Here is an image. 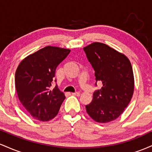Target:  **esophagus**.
I'll return each instance as SVG.
<instances>
[{
  "label": "esophagus",
  "mask_w": 152,
  "mask_h": 152,
  "mask_svg": "<svg viewBox=\"0 0 152 152\" xmlns=\"http://www.w3.org/2000/svg\"><path fill=\"white\" fill-rule=\"evenodd\" d=\"M80 94H80L79 92H75V93H72V95L76 96H79Z\"/></svg>",
  "instance_id": "34e87169"
}]
</instances>
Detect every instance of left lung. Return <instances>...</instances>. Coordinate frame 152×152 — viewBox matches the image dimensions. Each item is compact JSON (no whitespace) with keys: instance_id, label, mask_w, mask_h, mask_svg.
I'll use <instances>...</instances> for the list:
<instances>
[{"instance_id":"obj_1","label":"left lung","mask_w":152,"mask_h":152,"mask_svg":"<svg viewBox=\"0 0 152 152\" xmlns=\"http://www.w3.org/2000/svg\"><path fill=\"white\" fill-rule=\"evenodd\" d=\"M83 50L95 71L96 81L103 85L94 92L91 103L86 106L87 113L99 123L114 121L124 111L133 96L134 78L130 61L102 43H92Z\"/></svg>"}]
</instances>
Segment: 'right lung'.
Listing matches in <instances>:
<instances>
[{"label":"right lung","instance_id":"right-lung-1","mask_svg":"<svg viewBox=\"0 0 152 152\" xmlns=\"http://www.w3.org/2000/svg\"><path fill=\"white\" fill-rule=\"evenodd\" d=\"M70 51L48 46L28 56L19 64L15 75L17 94L22 105L35 119L48 121L58 114L66 96L58 87L52 91L49 88L56 69Z\"/></svg>","mask_w":152,"mask_h":152}]
</instances>
